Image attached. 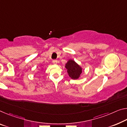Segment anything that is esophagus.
I'll return each mask as SVG.
<instances>
[{
    "mask_svg": "<svg viewBox=\"0 0 127 127\" xmlns=\"http://www.w3.org/2000/svg\"><path fill=\"white\" fill-rule=\"evenodd\" d=\"M53 63L54 64H57V63H58L57 60H53Z\"/></svg>",
    "mask_w": 127,
    "mask_h": 127,
    "instance_id": "1",
    "label": "esophagus"
}]
</instances>
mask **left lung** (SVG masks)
<instances>
[{"instance_id":"obj_1","label":"left lung","mask_w":127,"mask_h":127,"mask_svg":"<svg viewBox=\"0 0 127 127\" xmlns=\"http://www.w3.org/2000/svg\"><path fill=\"white\" fill-rule=\"evenodd\" d=\"M65 68L67 69L69 77H71L72 79H77L82 73L81 68L72 60H69L66 63Z\"/></svg>"}]
</instances>
